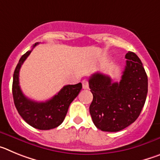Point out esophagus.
<instances>
[{
  "label": "esophagus",
  "mask_w": 160,
  "mask_h": 160,
  "mask_svg": "<svg viewBox=\"0 0 160 160\" xmlns=\"http://www.w3.org/2000/svg\"><path fill=\"white\" fill-rule=\"evenodd\" d=\"M82 87L83 89H88L89 88V82L87 79H84L82 81Z\"/></svg>",
  "instance_id": "obj_1"
}]
</instances>
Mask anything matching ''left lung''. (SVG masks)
<instances>
[{"label": "left lung", "instance_id": "1", "mask_svg": "<svg viewBox=\"0 0 160 160\" xmlns=\"http://www.w3.org/2000/svg\"><path fill=\"white\" fill-rule=\"evenodd\" d=\"M126 66L119 82L97 72L90 76L93 94L90 113L98 129L116 132L135 122L139 116L148 94V76L140 59L133 52L126 54Z\"/></svg>", "mask_w": 160, "mask_h": 160}]
</instances>
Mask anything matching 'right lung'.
Listing matches in <instances>:
<instances>
[{
	"label": "right lung",
	"mask_w": 160,
	"mask_h": 160,
	"mask_svg": "<svg viewBox=\"0 0 160 160\" xmlns=\"http://www.w3.org/2000/svg\"><path fill=\"white\" fill-rule=\"evenodd\" d=\"M38 45L35 43L32 49ZM29 50L20 58L14 70L12 81V96L14 104L19 114L28 124L39 130H50L63 122L70 103L78 95L82 83L66 85L56 95L46 102H35L24 95L19 85V72L22 65L30 54Z\"/></svg>",
	"instance_id": "obj_1"
}]
</instances>
